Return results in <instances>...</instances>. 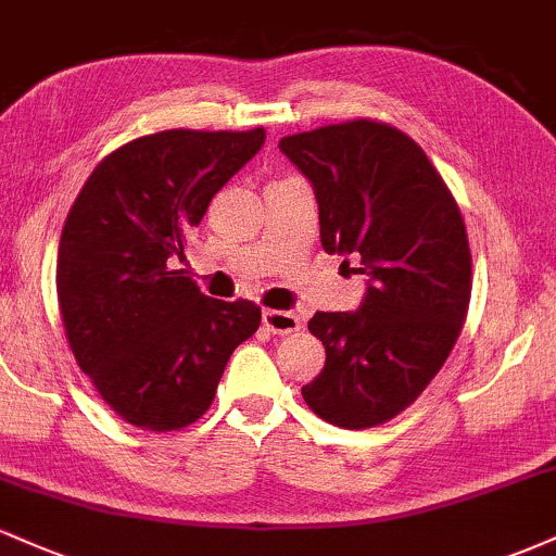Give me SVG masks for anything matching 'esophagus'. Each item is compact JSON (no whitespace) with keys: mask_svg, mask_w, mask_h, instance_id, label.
I'll return each instance as SVG.
<instances>
[{"mask_svg":"<svg viewBox=\"0 0 556 556\" xmlns=\"http://www.w3.org/2000/svg\"><path fill=\"white\" fill-rule=\"evenodd\" d=\"M264 327L271 334H295L300 331V316L292 311H264Z\"/></svg>","mask_w":556,"mask_h":556,"instance_id":"esophagus-1","label":"esophagus"}]
</instances>
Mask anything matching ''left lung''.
<instances>
[{
	"mask_svg": "<svg viewBox=\"0 0 556 556\" xmlns=\"http://www.w3.org/2000/svg\"><path fill=\"white\" fill-rule=\"evenodd\" d=\"M279 151L314 188L324 251L366 274L358 308L308 321L327 363L303 400L342 429L387 424L439 374L468 314L460 208L416 140L384 123L298 132Z\"/></svg>",
	"mask_w": 556,
	"mask_h": 556,
	"instance_id": "1",
	"label": "left lung"
}]
</instances>
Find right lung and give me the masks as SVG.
I'll return each instance as SVG.
<instances>
[{
  "label": "right lung",
  "instance_id": "right-lung-1",
  "mask_svg": "<svg viewBox=\"0 0 556 556\" xmlns=\"http://www.w3.org/2000/svg\"><path fill=\"white\" fill-rule=\"evenodd\" d=\"M264 140V127L130 140L70 208L56 256L67 342L106 405L138 429L177 431L201 418L229 355L256 334L251 300L206 298L172 261H185L188 229Z\"/></svg>",
  "mask_w": 556,
  "mask_h": 556
}]
</instances>
